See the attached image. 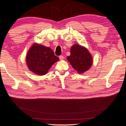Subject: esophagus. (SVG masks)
I'll use <instances>...</instances> for the list:
<instances>
[{"instance_id": "esophagus-1", "label": "esophagus", "mask_w": 126, "mask_h": 126, "mask_svg": "<svg viewBox=\"0 0 126 126\" xmlns=\"http://www.w3.org/2000/svg\"><path fill=\"white\" fill-rule=\"evenodd\" d=\"M59 59H60V60H63L64 59V57L63 56L61 55V56H59Z\"/></svg>"}]
</instances>
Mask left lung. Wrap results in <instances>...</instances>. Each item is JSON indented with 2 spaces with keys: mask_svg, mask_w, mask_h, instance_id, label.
I'll list each match as a JSON object with an SVG mask.
<instances>
[{
  "mask_svg": "<svg viewBox=\"0 0 126 126\" xmlns=\"http://www.w3.org/2000/svg\"><path fill=\"white\" fill-rule=\"evenodd\" d=\"M72 67L79 74H82L91 67L93 59L88 49L78 44L72 46L70 55L67 57Z\"/></svg>",
  "mask_w": 126,
  "mask_h": 126,
  "instance_id": "1",
  "label": "left lung"
}]
</instances>
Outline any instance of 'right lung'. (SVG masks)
Segmentation results:
<instances>
[{
    "label": "right lung",
    "instance_id": "obj_1",
    "mask_svg": "<svg viewBox=\"0 0 126 126\" xmlns=\"http://www.w3.org/2000/svg\"><path fill=\"white\" fill-rule=\"evenodd\" d=\"M59 58L50 48L34 44L27 54L26 63L29 69L38 75H45Z\"/></svg>",
    "mask_w": 126,
    "mask_h": 126
}]
</instances>
